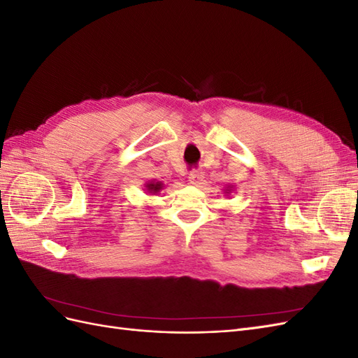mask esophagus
I'll return each mask as SVG.
<instances>
[{
	"label": "esophagus",
	"instance_id": "esophagus-1",
	"mask_svg": "<svg viewBox=\"0 0 358 358\" xmlns=\"http://www.w3.org/2000/svg\"><path fill=\"white\" fill-rule=\"evenodd\" d=\"M203 178H204V175H203L201 170H192L189 173V176H188V179H189L192 185H197V183H200L203 180Z\"/></svg>",
	"mask_w": 358,
	"mask_h": 358
}]
</instances>
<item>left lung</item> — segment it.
Segmentation results:
<instances>
[{"mask_svg":"<svg viewBox=\"0 0 358 358\" xmlns=\"http://www.w3.org/2000/svg\"><path fill=\"white\" fill-rule=\"evenodd\" d=\"M227 191H229V189H227Z\"/></svg>","mask_w":358,"mask_h":358,"instance_id":"1","label":"left lung"}]
</instances>
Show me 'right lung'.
<instances>
[{
	"mask_svg": "<svg viewBox=\"0 0 358 358\" xmlns=\"http://www.w3.org/2000/svg\"><path fill=\"white\" fill-rule=\"evenodd\" d=\"M146 188H148V191L149 192H158L161 188H162V183L161 182H149L148 185H146Z\"/></svg>",
	"mask_w": 358,
	"mask_h": 358,
	"instance_id": "obj_1",
	"label": "right lung"
}]
</instances>
